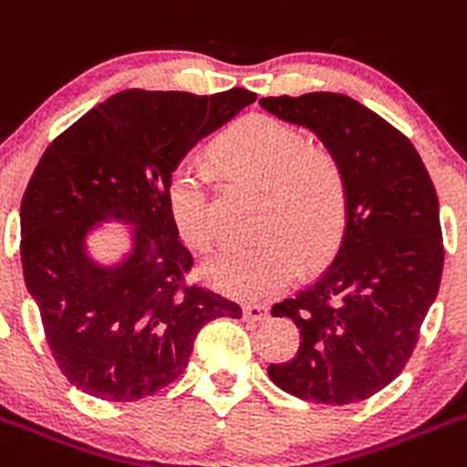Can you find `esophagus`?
I'll use <instances>...</instances> for the list:
<instances>
[{
  "mask_svg": "<svg viewBox=\"0 0 467 467\" xmlns=\"http://www.w3.org/2000/svg\"><path fill=\"white\" fill-rule=\"evenodd\" d=\"M269 311L267 306H263V304H246L244 306V317H248V320H254V322H263L267 320Z\"/></svg>",
  "mask_w": 467,
  "mask_h": 467,
  "instance_id": "1",
  "label": "esophagus"
}]
</instances>
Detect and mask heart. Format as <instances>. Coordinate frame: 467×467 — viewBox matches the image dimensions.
<instances>
[{"instance_id":"1","label":"heart","mask_w":467,"mask_h":467,"mask_svg":"<svg viewBox=\"0 0 467 467\" xmlns=\"http://www.w3.org/2000/svg\"><path fill=\"white\" fill-rule=\"evenodd\" d=\"M213 151L234 177L267 186L263 237L225 244L204 260L202 274L213 287L242 299L267 297L293 281L299 260L313 267L337 251L348 225V180L332 154L308 150L299 130L267 115L244 117ZM168 204L186 244L207 248L213 242L212 177L202 165L172 170Z\"/></svg>"}]
</instances>
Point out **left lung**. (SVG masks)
I'll use <instances>...</instances> for the list:
<instances>
[{
	"label": "left lung",
	"instance_id": "8db88e82",
	"mask_svg": "<svg viewBox=\"0 0 467 467\" xmlns=\"http://www.w3.org/2000/svg\"><path fill=\"white\" fill-rule=\"evenodd\" d=\"M260 106L311 129L348 180L337 258L272 308L299 327L297 355L267 373L313 403L364 400L403 371L438 295L444 246L435 186L415 145L350 96H267Z\"/></svg>",
	"mask_w": 467,
	"mask_h": 467
}]
</instances>
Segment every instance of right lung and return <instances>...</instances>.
Returning a JSON list of instances; mask_svg holds the SVG:
<instances>
[{"label": "right lung", "mask_w": 467, "mask_h": 467, "mask_svg": "<svg viewBox=\"0 0 467 467\" xmlns=\"http://www.w3.org/2000/svg\"><path fill=\"white\" fill-rule=\"evenodd\" d=\"M234 87L212 96L126 89L59 133L20 204L25 285L67 380L101 400H138L184 373L198 332L239 304L189 283L193 255L168 204L186 151L254 103ZM103 220L133 224L134 251L101 268L84 237Z\"/></svg>", "instance_id": "add662e5"}]
</instances>
